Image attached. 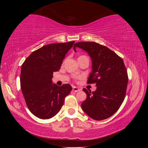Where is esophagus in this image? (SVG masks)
<instances>
[{
  "mask_svg": "<svg viewBox=\"0 0 148 148\" xmlns=\"http://www.w3.org/2000/svg\"><path fill=\"white\" fill-rule=\"evenodd\" d=\"M72 90H73V91H74V92H77V91H79L80 89L78 88V87H76V86H74L73 87H72Z\"/></svg>",
  "mask_w": 148,
  "mask_h": 148,
  "instance_id": "34e87169",
  "label": "esophagus"
}]
</instances>
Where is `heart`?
Instances as JSON below:
<instances>
[{
	"label": "heart",
	"instance_id": "heart-1",
	"mask_svg": "<svg viewBox=\"0 0 148 148\" xmlns=\"http://www.w3.org/2000/svg\"><path fill=\"white\" fill-rule=\"evenodd\" d=\"M80 57H82V56H80Z\"/></svg>",
	"mask_w": 148,
	"mask_h": 148
}]
</instances>
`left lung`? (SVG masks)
I'll return each instance as SVG.
<instances>
[{
	"label": "left lung",
	"instance_id": "8db88e82",
	"mask_svg": "<svg viewBox=\"0 0 148 148\" xmlns=\"http://www.w3.org/2000/svg\"><path fill=\"white\" fill-rule=\"evenodd\" d=\"M79 47L87 51L92 60V72L87 84H95L97 89H84L87 99L82 108L91 118L97 121L111 117L118 110L126 95L128 74L121 57L106 46L93 42H77Z\"/></svg>",
	"mask_w": 148,
	"mask_h": 148
}]
</instances>
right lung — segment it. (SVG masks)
<instances>
[{"instance_id":"1","label":"right lung","mask_w":148,"mask_h":148,"mask_svg":"<svg viewBox=\"0 0 148 148\" xmlns=\"http://www.w3.org/2000/svg\"><path fill=\"white\" fill-rule=\"evenodd\" d=\"M74 42L46 45L32 52L22 64L20 84L23 97L29 110L40 119L56 116L72 91L69 84L58 86L51 79Z\"/></svg>"}]
</instances>
